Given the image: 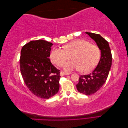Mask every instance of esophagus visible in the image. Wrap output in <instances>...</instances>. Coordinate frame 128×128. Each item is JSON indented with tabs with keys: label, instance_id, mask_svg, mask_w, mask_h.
Instances as JSON below:
<instances>
[{
	"label": "esophagus",
	"instance_id": "obj_1",
	"mask_svg": "<svg viewBox=\"0 0 128 128\" xmlns=\"http://www.w3.org/2000/svg\"><path fill=\"white\" fill-rule=\"evenodd\" d=\"M70 74H71V72H60L61 76L68 75H70Z\"/></svg>",
	"mask_w": 128,
	"mask_h": 128
}]
</instances>
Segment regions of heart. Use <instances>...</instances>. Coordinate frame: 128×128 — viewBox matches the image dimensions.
I'll use <instances>...</instances> for the list:
<instances>
[{
	"label": "heart",
	"instance_id": "obj_1",
	"mask_svg": "<svg viewBox=\"0 0 128 128\" xmlns=\"http://www.w3.org/2000/svg\"><path fill=\"white\" fill-rule=\"evenodd\" d=\"M71 56L74 60L66 64V70L81 69L83 72H88L97 66L101 51L98 46L80 39L69 42L64 46V48H54L51 53L50 58L53 64L62 67L70 59Z\"/></svg>",
	"mask_w": 128,
	"mask_h": 128
}]
</instances>
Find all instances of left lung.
Masks as SVG:
<instances>
[{
  "instance_id": "8db88e82",
  "label": "left lung",
  "mask_w": 128,
  "mask_h": 128,
  "mask_svg": "<svg viewBox=\"0 0 128 128\" xmlns=\"http://www.w3.org/2000/svg\"><path fill=\"white\" fill-rule=\"evenodd\" d=\"M101 50V58L96 67L88 75H80L76 85L77 90L86 95L94 94L106 82L112 66V56L108 42L99 34L86 32Z\"/></svg>"
}]
</instances>
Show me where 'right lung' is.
Masks as SVG:
<instances>
[{
  "mask_svg": "<svg viewBox=\"0 0 128 128\" xmlns=\"http://www.w3.org/2000/svg\"><path fill=\"white\" fill-rule=\"evenodd\" d=\"M52 42L32 40L23 46L20 58V71L24 82L34 95L48 99L59 89L60 70L50 60Z\"/></svg>",
  "mask_w": 128,
  "mask_h": 128,
  "instance_id": "obj_1",
  "label": "right lung"
}]
</instances>
